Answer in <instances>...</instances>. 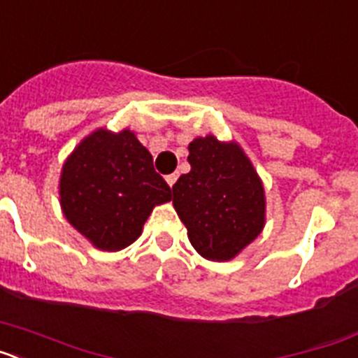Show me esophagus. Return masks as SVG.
Returning <instances> with one entry per match:
<instances>
[{"mask_svg":"<svg viewBox=\"0 0 358 358\" xmlns=\"http://www.w3.org/2000/svg\"><path fill=\"white\" fill-rule=\"evenodd\" d=\"M177 177H179V173H177V172H173V173H170V176H166V182H169L170 188H172V186L176 185Z\"/></svg>","mask_w":358,"mask_h":358,"instance_id":"obj_1","label":"esophagus"}]
</instances>
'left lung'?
Returning <instances> with one entry per match:
<instances>
[{"instance_id": "1", "label": "left lung", "mask_w": 358, "mask_h": 358, "mask_svg": "<svg viewBox=\"0 0 358 358\" xmlns=\"http://www.w3.org/2000/svg\"><path fill=\"white\" fill-rule=\"evenodd\" d=\"M188 152L192 170L172 186L173 208L202 258L229 262L264 231L267 201L262 177L233 140L199 136Z\"/></svg>"}]
</instances>
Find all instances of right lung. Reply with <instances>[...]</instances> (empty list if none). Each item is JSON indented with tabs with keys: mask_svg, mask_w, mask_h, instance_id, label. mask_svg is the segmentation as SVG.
I'll list each match as a JSON object with an SVG mask.
<instances>
[{
	"mask_svg": "<svg viewBox=\"0 0 358 358\" xmlns=\"http://www.w3.org/2000/svg\"><path fill=\"white\" fill-rule=\"evenodd\" d=\"M59 197L66 220L93 248L115 252L140 238L152 210L172 201V189L134 131L100 127L66 157Z\"/></svg>",
	"mask_w": 358,
	"mask_h": 358,
	"instance_id": "1",
	"label": "right lung"
}]
</instances>
